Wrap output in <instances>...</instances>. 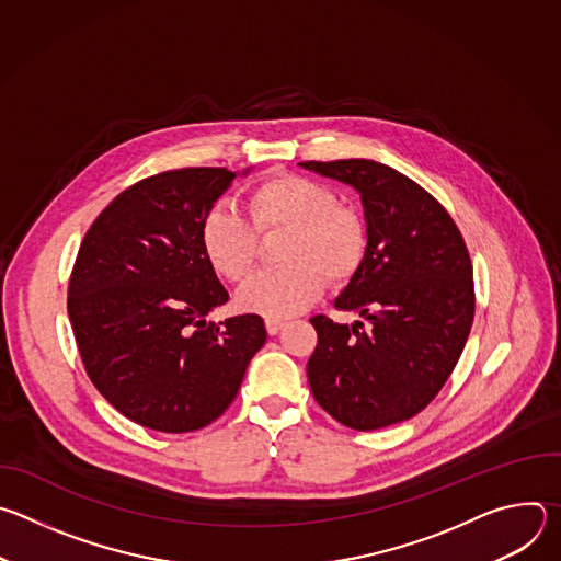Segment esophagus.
<instances>
[{
	"label": "esophagus",
	"mask_w": 561,
	"mask_h": 561,
	"mask_svg": "<svg viewBox=\"0 0 561 561\" xmlns=\"http://www.w3.org/2000/svg\"><path fill=\"white\" fill-rule=\"evenodd\" d=\"M282 329H284L282 319H266V331H268V335H277Z\"/></svg>",
	"instance_id": "obj_1"
}]
</instances>
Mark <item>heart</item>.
Masks as SVG:
<instances>
[{
  "mask_svg": "<svg viewBox=\"0 0 561 561\" xmlns=\"http://www.w3.org/2000/svg\"><path fill=\"white\" fill-rule=\"evenodd\" d=\"M251 219L259 232L286 230L282 268L251 277L237 293V304L268 319H286L308 308L327 286L348 282L366 257L364 219L337 195L301 175H273L249 195ZM247 217L213 206L199 228L208 264L228 282H242L255 266L260 239Z\"/></svg>",
  "mask_w": 561,
  "mask_h": 561,
  "instance_id": "1",
  "label": "heart"
}]
</instances>
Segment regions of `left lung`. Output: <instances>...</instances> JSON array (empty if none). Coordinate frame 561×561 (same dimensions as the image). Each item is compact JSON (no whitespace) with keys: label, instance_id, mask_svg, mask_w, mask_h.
Wrapping results in <instances>:
<instances>
[{"label":"left lung","instance_id":"1","mask_svg":"<svg viewBox=\"0 0 561 561\" xmlns=\"http://www.w3.org/2000/svg\"><path fill=\"white\" fill-rule=\"evenodd\" d=\"M353 186L364 206L368 247L359 271L335 297L370 324L317 314V348L306 373L312 397L355 431L411 420L431 404L466 346L472 266L463 239L420 184L373 159L301 162Z\"/></svg>","mask_w":561,"mask_h":561}]
</instances>
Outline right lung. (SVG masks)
Here are the masks:
<instances>
[{"mask_svg":"<svg viewBox=\"0 0 561 561\" xmlns=\"http://www.w3.org/2000/svg\"><path fill=\"white\" fill-rule=\"evenodd\" d=\"M249 173L180 169L146 178L102 210L79 247L68 284L79 355L106 402L139 426H208L266 344L260 314L206 322L228 290L202 251V219Z\"/></svg>","mask_w":561,"mask_h":561,"instance_id":"add662e5","label":"right lung"}]
</instances>
